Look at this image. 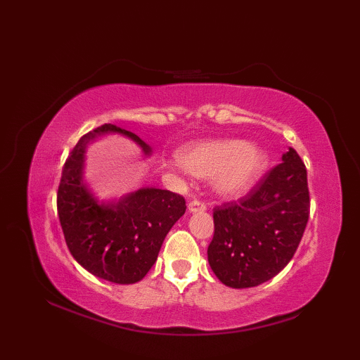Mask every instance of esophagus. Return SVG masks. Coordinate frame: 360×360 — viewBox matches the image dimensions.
I'll return each mask as SVG.
<instances>
[{"label": "esophagus", "instance_id": "esophagus-1", "mask_svg": "<svg viewBox=\"0 0 360 360\" xmlns=\"http://www.w3.org/2000/svg\"><path fill=\"white\" fill-rule=\"evenodd\" d=\"M188 210L195 213V212H204L207 210V205H205L204 201H200V200H193L188 202Z\"/></svg>", "mask_w": 360, "mask_h": 360}]
</instances>
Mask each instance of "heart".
I'll return each mask as SVG.
<instances>
[{
  "label": "heart",
  "mask_w": 360,
  "mask_h": 360,
  "mask_svg": "<svg viewBox=\"0 0 360 360\" xmlns=\"http://www.w3.org/2000/svg\"><path fill=\"white\" fill-rule=\"evenodd\" d=\"M181 162L200 178L217 176L221 193L240 195L254 186L264 167V155L241 141L200 143L181 155Z\"/></svg>",
  "instance_id": "heart-1"
}]
</instances>
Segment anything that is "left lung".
<instances>
[{"mask_svg": "<svg viewBox=\"0 0 360 360\" xmlns=\"http://www.w3.org/2000/svg\"><path fill=\"white\" fill-rule=\"evenodd\" d=\"M308 173L294 148L248 195L213 209L215 232L207 257L231 288H252L275 277L300 244L309 219Z\"/></svg>", "mask_w": 360, "mask_h": 360, "instance_id": "obj_1", "label": "left lung"}]
</instances>
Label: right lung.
Masks as SVG:
<instances>
[{
	"label": "right lung",
	"instance_id": "obj_1",
	"mask_svg": "<svg viewBox=\"0 0 360 360\" xmlns=\"http://www.w3.org/2000/svg\"><path fill=\"white\" fill-rule=\"evenodd\" d=\"M120 133L150 147L134 133L112 124L80 137L68 156L57 190V210L66 246L88 272L119 285L142 280L155 264L164 238L186 212L179 193L142 188L116 204L98 205L82 182L86 142L97 134Z\"/></svg>",
	"mask_w": 360,
	"mask_h": 360
}]
</instances>
